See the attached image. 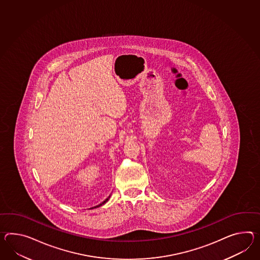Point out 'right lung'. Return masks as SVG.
I'll return each mask as SVG.
<instances>
[{"mask_svg":"<svg viewBox=\"0 0 260 260\" xmlns=\"http://www.w3.org/2000/svg\"><path fill=\"white\" fill-rule=\"evenodd\" d=\"M109 198H110V197H108V198H106V199H105V200H104V201H103L102 204H100L99 206H95V208H98V207H100V206H102L103 204H105V203L107 202L108 199H109ZM92 209H93V208H92Z\"/></svg>","mask_w":260,"mask_h":260,"instance_id":"right-lung-1","label":"right lung"}]
</instances>
